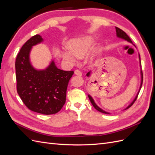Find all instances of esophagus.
<instances>
[{"mask_svg":"<svg viewBox=\"0 0 155 155\" xmlns=\"http://www.w3.org/2000/svg\"><path fill=\"white\" fill-rule=\"evenodd\" d=\"M74 73H75V75H79V76H81V75H82L81 71L80 70H75V71H74Z\"/></svg>","mask_w":155,"mask_h":155,"instance_id":"obj_1","label":"esophagus"}]
</instances>
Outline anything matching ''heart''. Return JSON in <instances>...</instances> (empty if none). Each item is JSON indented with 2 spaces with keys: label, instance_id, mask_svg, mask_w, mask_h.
Segmentation results:
<instances>
[{
  "label": "heart",
  "instance_id": "obj_1",
  "mask_svg": "<svg viewBox=\"0 0 155 155\" xmlns=\"http://www.w3.org/2000/svg\"><path fill=\"white\" fill-rule=\"evenodd\" d=\"M92 44L93 40L89 37L72 40L70 43V51L64 52V58L68 62L74 63L76 62L77 58H84L89 54L91 50Z\"/></svg>",
  "mask_w": 155,
  "mask_h": 155
}]
</instances>
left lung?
<instances>
[{"label": "left lung", "instance_id": "8db88e82", "mask_svg": "<svg viewBox=\"0 0 155 155\" xmlns=\"http://www.w3.org/2000/svg\"><path fill=\"white\" fill-rule=\"evenodd\" d=\"M116 35H117V36L118 37H120V38H122V39H125V40H127V41H129V42H132L131 41V39L130 38V37L128 36L127 34L126 33V32H124L123 30H122L121 29H120V28H117V27H116ZM89 74H90V72H88L87 74V76H89ZM141 78H142V80H141V87H140V89L141 88V86H142V84H143V71H141ZM138 95H139V93H138V94H137V97H135V99H134V101L132 102V103L129 105V106H128L127 108H126V109H127V108H129L130 107H131L132 105L134 104V103H135V101L137 100V97H138ZM88 97H89V100H90V101H91V104H93V106L94 107V108H95L96 110H97L98 111H99L100 112H102V113H104V114H109V113H108V112H105V111H104V110H102L101 108H100L99 107L97 106V105L95 103V102H94V101H93V99H92V97H91L90 95H88Z\"/></svg>", "mask_w": 155, "mask_h": 155}]
</instances>
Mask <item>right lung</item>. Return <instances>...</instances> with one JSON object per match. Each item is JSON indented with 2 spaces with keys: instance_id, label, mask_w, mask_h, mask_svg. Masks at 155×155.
I'll use <instances>...</instances> for the list:
<instances>
[{
  "instance_id": "right-lung-1",
  "label": "right lung",
  "mask_w": 155,
  "mask_h": 155,
  "mask_svg": "<svg viewBox=\"0 0 155 155\" xmlns=\"http://www.w3.org/2000/svg\"><path fill=\"white\" fill-rule=\"evenodd\" d=\"M43 41L39 35L28 40L16 56V89L22 102L30 110L49 115L59 112L66 103V90L74 71H64L52 62L43 71L33 68L29 62L32 46Z\"/></svg>"
}]
</instances>
